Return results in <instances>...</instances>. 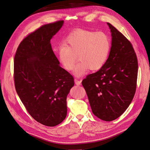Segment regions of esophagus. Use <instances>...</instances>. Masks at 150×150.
<instances>
[{
    "mask_svg": "<svg viewBox=\"0 0 150 150\" xmlns=\"http://www.w3.org/2000/svg\"><path fill=\"white\" fill-rule=\"evenodd\" d=\"M81 80H78V79H75V84L76 85H81Z\"/></svg>",
    "mask_w": 150,
    "mask_h": 150,
    "instance_id": "esophagus-1",
    "label": "esophagus"
}]
</instances>
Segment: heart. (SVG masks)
<instances>
[{
	"label": "heart",
	"mask_w": 150,
	"mask_h": 150,
	"mask_svg": "<svg viewBox=\"0 0 150 150\" xmlns=\"http://www.w3.org/2000/svg\"><path fill=\"white\" fill-rule=\"evenodd\" d=\"M112 48L111 39L107 33L79 29L70 33L64 43L58 45V59L67 71L74 69V74L80 76L90 69L91 71L100 70L107 62Z\"/></svg>",
	"instance_id": "b5f03b06"
}]
</instances>
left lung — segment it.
Wrapping results in <instances>:
<instances>
[{"label": "left lung", "mask_w": 150, "mask_h": 150, "mask_svg": "<svg viewBox=\"0 0 150 150\" xmlns=\"http://www.w3.org/2000/svg\"><path fill=\"white\" fill-rule=\"evenodd\" d=\"M112 48L105 65L86 76L81 83L93 113L110 122L120 117L131 103L136 91L138 60L127 38L112 24Z\"/></svg>", "instance_id": "1"}]
</instances>
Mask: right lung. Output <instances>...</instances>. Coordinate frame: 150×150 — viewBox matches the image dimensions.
<instances>
[{
	"label": "right lung",
	"mask_w": 150,
	"mask_h": 150,
	"mask_svg": "<svg viewBox=\"0 0 150 150\" xmlns=\"http://www.w3.org/2000/svg\"><path fill=\"white\" fill-rule=\"evenodd\" d=\"M64 24L59 21L30 33L19 44L14 57L13 79L17 93L37 122L55 127L67 116V96L74 79L59 65L50 40Z\"/></svg>",
	"instance_id": "right-lung-1"
}]
</instances>
